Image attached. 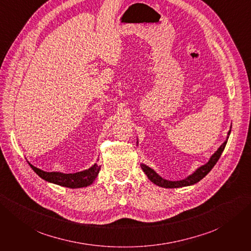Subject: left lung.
Returning a JSON list of instances; mask_svg holds the SVG:
<instances>
[{"label": "left lung", "instance_id": "left-lung-1", "mask_svg": "<svg viewBox=\"0 0 251 251\" xmlns=\"http://www.w3.org/2000/svg\"><path fill=\"white\" fill-rule=\"evenodd\" d=\"M230 132H231V127H230L228 134H227L226 140L223 142L222 146L217 150L216 153L210 157L208 162L206 164L200 166L199 169H197L192 175H189V176L187 178H185V179H182V180H179V181H170V180L163 179L162 177L159 176V175L154 170H151V168H149L148 165L141 164L140 166H141L142 171L146 173L148 178L151 182H153V183H155L158 186L165 187V188H177V187H183V186L193 185V184L197 183V182H199L201 179H203L205 176H206V175L211 171V169L216 165V163L219 160V158L221 157L223 151L225 149V146H226V143H227V139H228V137H229Z\"/></svg>", "mask_w": 251, "mask_h": 251}]
</instances>
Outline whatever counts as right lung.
<instances>
[{
    "mask_svg": "<svg viewBox=\"0 0 251 251\" xmlns=\"http://www.w3.org/2000/svg\"><path fill=\"white\" fill-rule=\"evenodd\" d=\"M29 165L31 166V169L36 173V175H39L42 179L51 182V183L70 188L86 187L89 186L90 184H92L93 181L98 176V173L100 171V166L97 163L91 166L88 170L73 174H64L59 172H45L35 168L31 163H29Z\"/></svg>",
    "mask_w": 251,
    "mask_h": 251,
    "instance_id": "add662e5",
    "label": "right lung"
}]
</instances>
